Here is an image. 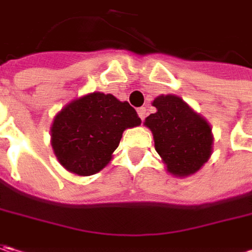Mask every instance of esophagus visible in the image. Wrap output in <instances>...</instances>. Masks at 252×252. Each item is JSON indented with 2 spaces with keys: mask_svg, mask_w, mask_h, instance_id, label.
I'll return each instance as SVG.
<instances>
[{
  "mask_svg": "<svg viewBox=\"0 0 252 252\" xmlns=\"http://www.w3.org/2000/svg\"><path fill=\"white\" fill-rule=\"evenodd\" d=\"M137 113H139L141 121H144V119L147 118V109H146V108H139V109H137Z\"/></svg>",
  "mask_w": 252,
  "mask_h": 252,
  "instance_id": "34e87169",
  "label": "esophagus"
}]
</instances>
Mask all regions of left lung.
<instances>
[{
  "label": "left lung",
  "mask_w": 252,
  "mask_h": 252,
  "mask_svg": "<svg viewBox=\"0 0 252 252\" xmlns=\"http://www.w3.org/2000/svg\"><path fill=\"white\" fill-rule=\"evenodd\" d=\"M156 113L144 125L153 131L156 150L177 177L195 174L212 154V129L185 102L175 95L157 96Z\"/></svg>",
  "instance_id": "1"
}]
</instances>
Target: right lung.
<instances>
[{
	"instance_id": "right-lung-1",
	"label": "right lung",
	"mask_w": 252,
	"mask_h": 252,
	"mask_svg": "<svg viewBox=\"0 0 252 252\" xmlns=\"http://www.w3.org/2000/svg\"><path fill=\"white\" fill-rule=\"evenodd\" d=\"M141 123L134 108L111 94L92 92L54 118L52 146L60 164L77 175L99 172L118 149L123 130Z\"/></svg>"
}]
</instances>
